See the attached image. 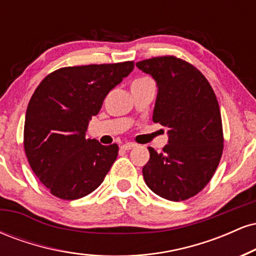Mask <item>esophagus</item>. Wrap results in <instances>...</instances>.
<instances>
[{
    "instance_id": "1",
    "label": "esophagus",
    "mask_w": 256,
    "mask_h": 256,
    "mask_svg": "<svg viewBox=\"0 0 256 256\" xmlns=\"http://www.w3.org/2000/svg\"><path fill=\"white\" fill-rule=\"evenodd\" d=\"M134 146H136V144H134V143H125V144H122V149H124V150H131L132 148H134Z\"/></svg>"
}]
</instances>
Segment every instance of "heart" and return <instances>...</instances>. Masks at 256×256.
<instances>
[{
	"label": "heart",
	"instance_id": "b5f03b06",
	"mask_svg": "<svg viewBox=\"0 0 256 256\" xmlns=\"http://www.w3.org/2000/svg\"><path fill=\"white\" fill-rule=\"evenodd\" d=\"M146 79H149V78H146V77H143V78H138V79H136V80L134 82H143V80H146Z\"/></svg>",
	"mask_w": 256,
	"mask_h": 256
}]
</instances>
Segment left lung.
Returning a JSON list of instances; mask_svg holds the SVG:
<instances>
[{"instance_id": "1", "label": "left lung", "mask_w": 256, "mask_h": 256, "mask_svg": "<svg viewBox=\"0 0 256 256\" xmlns=\"http://www.w3.org/2000/svg\"><path fill=\"white\" fill-rule=\"evenodd\" d=\"M156 82L152 122L168 128L162 152L149 146L143 167L149 189L170 201H184L208 184L222 154V126L218 100L204 76L174 56L136 64Z\"/></svg>"}]
</instances>
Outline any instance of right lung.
<instances>
[{
  "mask_svg": "<svg viewBox=\"0 0 256 256\" xmlns=\"http://www.w3.org/2000/svg\"><path fill=\"white\" fill-rule=\"evenodd\" d=\"M134 71V62L64 67L40 82L28 102L24 148L32 171L54 196L78 200L101 185L118 146L86 140L106 96Z\"/></svg>",
  "mask_w": 256,
  "mask_h": 256,
  "instance_id": "add662e5",
  "label": "right lung"
}]
</instances>
